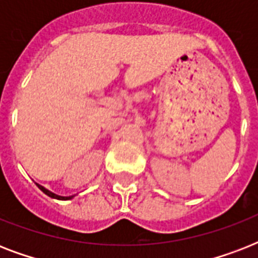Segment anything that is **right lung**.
Segmentation results:
<instances>
[{
	"instance_id": "obj_1",
	"label": "right lung",
	"mask_w": 258,
	"mask_h": 258,
	"mask_svg": "<svg viewBox=\"0 0 258 258\" xmlns=\"http://www.w3.org/2000/svg\"><path fill=\"white\" fill-rule=\"evenodd\" d=\"M36 184H37L38 188H40V190H41L42 192H45L46 196H49L50 198H56V200H61V201H67V200H71V198H72V196H71V197H61V196H57V194H54V192L49 191L48 188H45V187H44V186H41V184H38V183H36Z\"/></svg>"
}]
</instances>
